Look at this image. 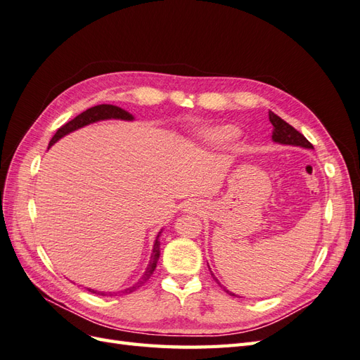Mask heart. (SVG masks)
Listing matches in <instances>:
<instances>
[{"instance_id": "heart-1", "label": "heart", "mask_w": 360, "mask_h": 360, "mask_svg": "<svg viewBox=\"0 0 360 360\" xmlns=\"http://www.w3.org/2000/svg\"><path fill=\"white\" fill-rule=\"evenodd\" d=\"M236 136V131L231 127H222V129H217L213 134L210 135V140L213 143L217 144H225L228 141H231L233 138Z\"/></svg>"}]
</instances>
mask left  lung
<instances>
[{"mask_svg":"<svg viewBox=\"0 0 360 360\" xmlns=\"http://www.w3.org/2000/svg\"><path fill=\"white\" fill-rule=\"evenodd\" d=\"M269 122L274 126V131H272V140L275 143H280V144H290V146H300V147H306V149H313L311 143L307 140L306 136L302 134H300L297 129L293 126H290L289 123H285L281 117H278L276 114H274L272 110H269ZM213 275V274H211ZM213 278L217 281L216 276L213 275ZM219 283V281H217ZM220 284V283H219ZM220 288H224V285H220ZM225 292H228L229 295H233V297H237L233 292H229L224 288Z\"/></svg>","mask_w":360,"mask_h":360,"instance_id":"left-lung-1","label":"left lung"}]
</instances>
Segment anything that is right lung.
<instances>
[{"mask_svg":"<svg viewBox=\"0 0 360 360\" xmlns=\"http://www.w3.org/2000/svg\"><path fill=\"white\" fill-rule=\"evenodd\" d=\"M108 118L132 120L134 117H132L131 114H129V112H126L124 109L118 108V106H114V105H97V106H92V108L86 109L85 112L79 114L76 118H72L71 122H68V123H65L63 126H60V127L58 129V132L54 134L53 138L50 140L49 147L53 146L58 140H60V138H62L63 135H67V134H70V132H72V131H76V129H79V127H84V126H86V124H89V123L98 122V120H108ZM160 234H161V233H160ZM160 234H158V237H156L155 245H153V252H152L150 262H149V266H147V269H146L144 275L141 276V280L138 281L136 284H134L132 288H129V289L123 290L122 293H131V292L136 290L138 288H140L141 284H144V283L152 276V274H153V271H155V268H156V263H158V259H160V242H158ZM88 290L92 292V293H96V295H101V297H112V295L120 293V292H97V290H94V289H88Z\"/></svg>","mask_w":360,"mask_h":360,"instance_id":"1","label":"right lung"}]
</instances>
